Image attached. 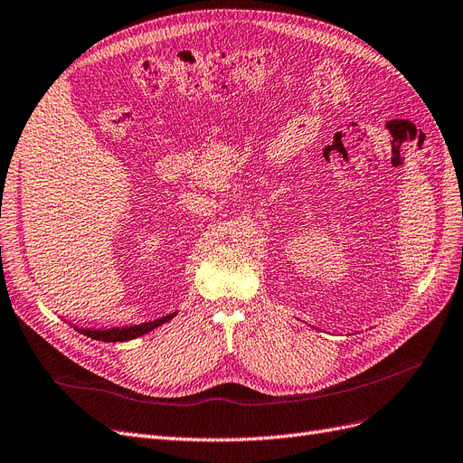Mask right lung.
Instances as JSON below:
<instances>
[{"label":"right lung","instance_id":"1","mask_svg":"<svg viewBox=\"0 0 463 463\" xmlns=\"http://www.w3.org/2000/svg\"><path fill=\"white\" fill-rule=\"evenodd\" d=\"M171 317H175V313H171V316H167V317L150 321V323L127 326V329H108V331H88V329H82V335L90 336V338H96V340H101V342H125V340H132V338H137V336H142L146 333L154 331L156 326L169 321Z\"/></svg>","mask_w":463,"mask_h":463}]
</instances>
